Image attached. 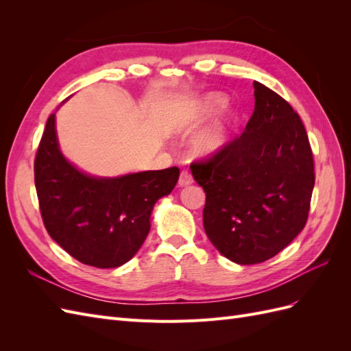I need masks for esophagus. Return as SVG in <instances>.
<instances>
[{"label": "esophagus", "instance_id": "1", "mask_svg": "<svg viewBox=\"0 0 351 351\" xmlns=\"http://www.w3.org/2000/svg\"><path fill=\"white\" fill-rule=\"evenodd\" d=\"M192 183H193L192 174H190L189 171H182V174H180V178H178V186L186 187V186H190Z\"/></svg>", "mask_w": 351, "mask_h": 351}]
</instances>
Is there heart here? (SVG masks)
I'll use <instances>...</instances> for the list:
<instances>
[{
    "mask_svg": "<svg viewBox=\"0 0 351 351\" xmlns=\"http://www.w3.org/2000/svg\"><path fill=\"white\" fill-rule=\"evenodd\" d=\"M227 99L221 93H209L202 98L190 114L176 125L177 132H190L197 127L208 117L215 114L224 107ZM236 117L232 112H227L215 120L205 130H202L192 142V152L199 158H210L218 155L230 142V137L234 129Z\"/></svg>",
    "mask_w": 351,
    "mask_h": 351,
    "instance_id": "obj_1",
    "label": "heart"
}]
</instances>
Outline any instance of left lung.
Returning <instances> with one entry per match:
<instances>
[{"instance_id":"left-lung-1","label":"left lung","mask_w":351,"mask_h":351,"mask_svg":"<svg viewBox=\"0 0 351 351\" xmlns=\"http://www.w3.org/2000/svg\"><path fill=\"white\" fill-rule=\"evenodd\" d=\"M254 111L240 137L190 165L206 193L204 228L227 259L274 258L303 230L315 186L313 156L291 105L253 82Z\"/></svg>"}]
</instances>
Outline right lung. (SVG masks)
<instances>
[{
    "label": "right lung",
    "instance_id": "1",
    "mask_svg": "<svg viewBox=\"0 0 351 351\" xmlns=\"http://www.w3.org/2000/svg\"><path fill=\"white\" fill-rule=\"evenodd\" d=\"M177 167L120 177L80 171L62 155L51 114L35 159L40 215L51 239L74 259L117 268L141 249L158 199L173 192Z\"/></svg>",
    "mask_w": 351,
    "mask_h": 351
}]
</instances>
